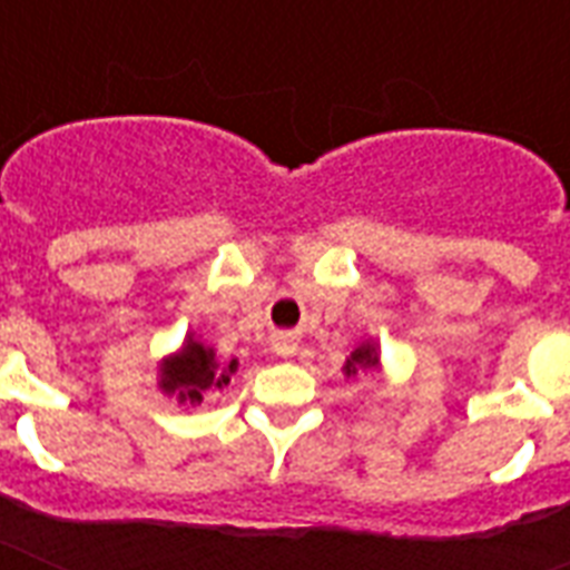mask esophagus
Instances as JSON below:
<instances>
[{
  "label": "esophagus",
  "mask_w": 570,
  "mask_h": 570,
  "mask_svg": "<svg viewBox=\"0 0 570 570\" xmlns=\"http://www.w3.org/2000/svg\"><path fill=\"white\" fill-rule=\"evenodd\" d=\"M272 352L281 357H289L295 352V337L289 331H277L275 337H272Z\"/></svg>",
  "instance_id": "obj_1"
}]
</instances>
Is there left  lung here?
Listing matches in <instances>:
<instances>
[{
  "label": "left lung",
  "mask_w": 570,
  "mask_h": 570,
  "mask_svg": "<svg viewBox=\"0 0 570 570\" xmlns=\"http://www.w3.org/2000/svg\"><path fill=\"white\" fill-rule=\"evenodd\" d=\"M379 366V355H375V346H361L352 352V357L346 361V373L357 375V370H375Z\"/></svg>",
  "instance_id": "1"
}]
</instances>
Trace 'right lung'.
I'll list each match as a JSON object with an SVG mask.
<instances>
[{
	"label": "right lung",
	"instance_id": "1",
	"mask_svg": "<svg viewBox=\"0 0 570 570\" xmlns=\"http://www.w3.org/2000/svg\"><path fill=\"white\" fill-rule=\"evenodd\" d=\"M239 361H230L222 366L215 361L213 348L200 346L195 340H189L183 352L171 361H165L163 366V390L165 393H177L180 402H204L206 390H218L224 384H230V375L236 373Z\"/></svg>",
	"mask_w": 570,
	"mask_h": 570
}]
</instances>
